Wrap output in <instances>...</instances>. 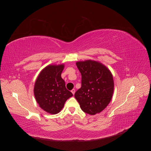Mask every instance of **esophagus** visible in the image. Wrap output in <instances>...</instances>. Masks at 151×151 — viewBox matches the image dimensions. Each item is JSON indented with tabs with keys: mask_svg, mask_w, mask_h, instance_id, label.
Instances as JSON below:
<instances>
[{
	"mask_svg": "<svg viewBox=\"0 0 151 151\" xmlns=\"http://www.w3.org/2000/svg\"><path fill=\"white\" fill-rule=\"evenodd\" d=\"M71 92H72V93L73 94V95H74V94H75V92H76V90H75V89H73L71 91Z\"/></svg>",
	"mask_w": 151,
	"mask_h": 151,
	"instance_id": "34e87169",
	"label": "esophagus"
}]
</instances>
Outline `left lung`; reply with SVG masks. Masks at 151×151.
Here are the masks:
<instances>
[{"instance_id":"left-lung-1","label":"left lung","mask_w":151,"mask_h":151,"mask_svg":"<svg viewBox=\"0 0 151 151\" xmlns=\"http://www.w3.org/2000/svg\"><path fill=\"white\" fill-rule=\"evenodd\" d=\"M82 76L81 88L74 96L84 112L91 115L101 112L110 102L114 91L111 71L101 62L87 60L76 62Z\"/></svg>"}]
</instances>
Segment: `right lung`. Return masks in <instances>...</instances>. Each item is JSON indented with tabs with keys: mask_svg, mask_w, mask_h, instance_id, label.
I'll list each match as a JSON object with an SVG mask.
<instances>
[{
	"mask_svg": "<svg viewBox=\"0 0 151 151\" xmlns=\"http://www.w3.org/2000/svg\"><path fill=\"white\" fill-rule=\"evenodd\" d=\"M64 64L45 67L36 79L34 95L40 107L46 112L55 115L60 112L67 100L73 94L65 88L61 77Z\"/></svg>",
	"mask_w": 151,
	"mask_h": 151,
	"instance_id": "1",
	"label": "right lung"
}]
</instances>
